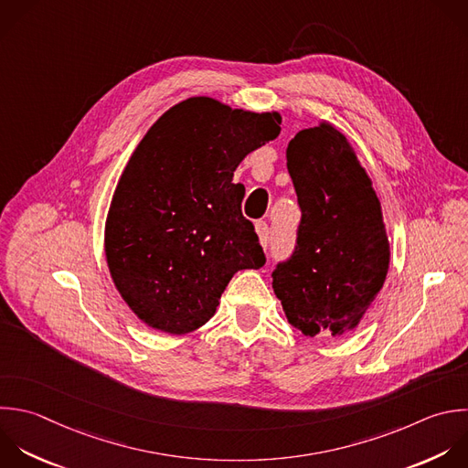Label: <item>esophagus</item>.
I'll return each mask as SVG.
<instances>
[{"mask_svg": "<svg viewBox=\"0 0 468 468\" xmlns=\"http://www.w3.org/2000/svg\"><path fill=\"white\" fill-rule=\"evenodd\" d=\"M256 232H258V238H260V243L261 247L265 249L269 245V239H271V230H269V225L265 221H256Z\"/></svg>", "mask_w": 468, "mask_h": 468, "instance_id": "1", "label": "esophagus"}]
</instances>
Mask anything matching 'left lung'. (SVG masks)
Instances as JSON below:
<instances>
[{
  "instance_id": "8db88e82",
  "label": "left lung",
  "mask_w": 468,
  "mask_h": 468,
  "mask_svg": "<svg viewBox=\"0 0 468 468\" xmlns=\"http://www.w3.org/2000/svg\"><path fill=\"white\" fill-rule=\"evenodd\" d=\"M287 170L302 221L272 289L305 336H342L360 324L389 269L380 201L351 143L327 121L291 139Z\"/></svg>"
}]
</instances>
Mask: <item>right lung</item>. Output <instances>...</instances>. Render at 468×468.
Wrapping results in <instances>:
<instances>
[{
    "label": "right lung",
    "mask_w": 468,
    "mask_h": 468,
    "mask_svg": "<svg viewBox=\"0 0 468 468\" xmlns=\"http://www.w3.org/2000/svg\"><path fill=\"white\" fill-rule=\"evenodd\" d=\"M280 124L278 112L190 97L137 144L112 197L104 250L117 291L148 327L185 335L205 325L230 278L265 263L232 177Z\"/></svg>",
    "instance_id": "right-lung-1"
}]
</instances>
